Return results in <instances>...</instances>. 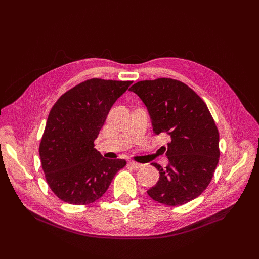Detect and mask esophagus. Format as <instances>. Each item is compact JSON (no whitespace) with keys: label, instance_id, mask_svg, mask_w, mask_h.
<instances>
[{"label":"esophagus","instance_id":"1","mask_svg":"<svg viewBox=\"0 0 259 259\" xmlns=\"http://www.w3.org/2000/svg\"><path fill=\"white\" fill-rule=\"evenodd\" d=\"M128 164L130 165L133 167V168H140L143 166V164H140V163H137V162H134V161H131V162H128Z\"/></svg>","mask_w":259,"mask_h":259}]
</instances>
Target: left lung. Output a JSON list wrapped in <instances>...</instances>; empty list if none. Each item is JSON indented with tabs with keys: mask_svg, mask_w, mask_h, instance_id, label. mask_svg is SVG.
Returning <instances> with one entry per match:
<instances>
[{
	"mask_svg": "<svg viewBox=\"0 0 259 259\" xmlns=\"http://www.w3.org/2000/svg\"><path fill=\"white\" fill-rule=\"evenodd\" d=\"M143 100L156 135L170 140L166 151L168 165L158 168L160 178L147 191L162 204L178 206L198 198L213 178L219 161V134L208 108L185 83L161 77L140 81L130 89Z\"/></svg>",
	"mask_w": 259,
	"mask_h": 259,
	"instance_id": "1",
	"label": "left lung"
}]
</instances>
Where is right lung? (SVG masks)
Segmentation results:
<instances>
[{
    "mask_svg": "<svg viewBox=\"0 0 259 259\" xmlns=\"http://www.w3.org/2000/svg\"><path fill=\"white\" fill-rule=\"evenodd\" d=\"M132 83L86 80L53 106L38 153L46 182L60 200L74 205L95 202L126 165L123 159H105L94 148V140L111 107Z\"/></svg>",
    "mask_w": 259,
    "mask_h": 259,
    "instance_id": "1",
    "label": "right lung"
}]
</instances>
